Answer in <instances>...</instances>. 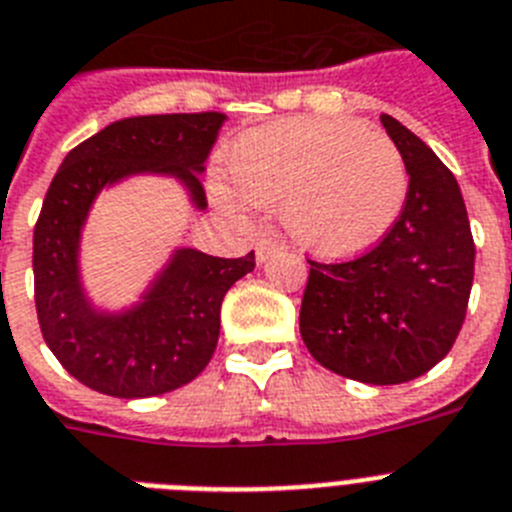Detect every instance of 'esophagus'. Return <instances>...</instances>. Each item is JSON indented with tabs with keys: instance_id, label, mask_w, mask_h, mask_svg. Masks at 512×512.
Returning <instances> with one entry per match:
<instances>
[{
	"instance_id": "esophagus-1",
	"label": "esophagus",
	"mask_w": 512,
	"mask_h": 512,
	"mask_svg": "<svg viewBox=\"0 0 512 512\" xmlns=\"http://www.w3.org/2000/svg\"><path fill=\"white\" fill-rule=\"evenodd\" d=\"M281 249V239H276V236H263V239L257 242V263H265V260H270L273 255H278Z\"/></svg>"
}]
</instances>
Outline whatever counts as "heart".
<instances>
[{"label":"heart","mask_w":512,"mask_h":512,"mask_svg":"<svg viewBox=\"0 0 512 512\" xmlns=\"http://www.w3.org/2000/svg\"><path fill=\"white\" fill-rule=\"evenodd\" d=\"M234 190L281 208L299 247L346 260L375 247L401 218L409 169L382 132L354 119H283L242 135L226 156ZM223 203L231 195L216 187Z\"/></svg>","instance_id":"heart-1"}]
</instances>
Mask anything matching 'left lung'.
I'll return each mask as SVG.
<instances>
[{"instance_id": "left-lung-1", "label": "left lung", "mask_w": 512, "mask_h": 512, "mask_svg": "<svg viewBox=\"0 0 512 512\" xmlns=\"http://www.w3.org/2000/svg\"><path fill=\"white\" fill-rule=\"evenodd\" d=\"M409 169L401 218L349 263H309L299 330L330 372L369 385L424 375L453 349L474 283V236L455 176L424 140L382 114Z\"/></svg>"}]
</instances>
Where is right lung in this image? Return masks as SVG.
<instances>
[{
  "label": "right lung",
  "mask_w": 512,
  "mask_h": 512,
  "mask_svg": "<svg viewBox=\"0 0 512 512\" xmlns=\"http://www.w3.org/2000/svg\"><path fill=\"white\" fill-rule=\"evenodd\" d=\"M226 114H156L103 127L72 148L33 231V283L46 346L90 390L148 398L195 380L216 351L221 302L255 268V252L210 257L176 249L143 299L124 312L93 307L80 283V234L103 187L135 174L174 176L205 210L200 174Z\"/></svg>",
  "instance_id": "1"
}]
</instances>
